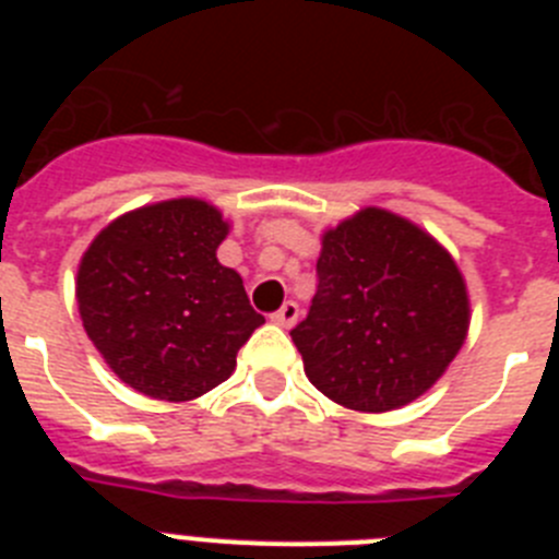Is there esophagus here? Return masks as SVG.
<instances>
[{"instance_id":"34e87169","label":"esophagus","mask_w":559,"mask_h":559,"mask_svg":"<svg viewBox=\"0 0 559 559\" xmlns=\"http://www.w3.org/2000/svg\"><path fill=\"white\" fill-rule=\"evenodd\" d=\"M296 319H299V305L296 302H285L276 313H271V322L280 324V328H294Z\"/></svg>"}]
</instances>
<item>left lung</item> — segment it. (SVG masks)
Masks as SVG:
<instances>
[{
    "mask_svg": "<svg viewBox=\"0 0 559 559\" xmlns=\"http://www.w3.org/2000/svg\"><path fill=\"white\" fill-rule=\"evenodd\" d=\"M308 319L290 330L305 374L355 412L406 406L462 349L471 302L462 271L428 231L367 206L324 231Z\"/></svg>",
    "mask_w": 559,
    "mask_h": 559,
    "instance_id": "obj_1",
    "label": "left lung"
}]
</instances>
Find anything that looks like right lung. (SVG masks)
Wrapping results in <instances>:
<instances>
[{"label": "right lung", "mask_w": 559, "mask_h": 559, "mask_svg": "<svg viewBox=\"0 0 559 559\" xmlns=\"http://www.w3.org/2000/svg\"><path fill=\"white\" fill-rule=\"evenodd\" d=\"M229 224L199 199L120 215L92 240L78 269L83 330L114 374L170 403L224 383L237 349L265 322L240 274L218 263Z\"/></svg>", "instance_id": "1"}]
</instances>
